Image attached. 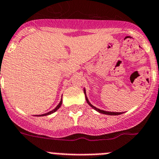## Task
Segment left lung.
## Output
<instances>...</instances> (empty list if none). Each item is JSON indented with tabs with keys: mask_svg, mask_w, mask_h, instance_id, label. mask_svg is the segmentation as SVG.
Instances as JSON below:
<instances>
[{
	"mask_svg": "<svg viewBox=\"0 0 159 159\" xmlns=\"http://www.w3.org/2000/svg\"><path fill=\"white\" fill-rule=\"evenodd\" d=\"M84 94H85V98H86V100H87V103L90 105L91 107L93 108H94L95 110L97 111V112H99L100 113H103V114H106V115H112V116H114V115H120L121 114L122 112H108V111H104V110H101V109H99V108H96L95 106H93V104H91L90 102H89V99H88V97H87L86 96V91H85V89H84Z\"/></svg>",
	"mask_w": 159,
	"mask_h": 159,
	"instance_id": "left-lung-1",
	"label": "left lung"
}]
</instances>
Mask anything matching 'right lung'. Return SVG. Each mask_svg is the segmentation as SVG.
Wrapping results in <instances>:
<instances>
[{"label":"right lung","mask_w":159,"mask_h":159,"mask_svg":"<svg viewBox=\"0 0 159 159\" xmlns=\"http://www.w3.org/2000/svg\"><path fill=\"white\" fill-rule=\"evenodd\" d=\"M62 102H63V100H62V99H61L60 102H59V104H58V105H57V106H56V108H54V109H53V110L50 111V112H47V113H44V114L39 115V116H47V115H50V114H51V113H53V112H56V111L58 110V109H59V108H60L61 104H62Z\"/></svg>","instance_id":"obj_1"}]
</instances>
